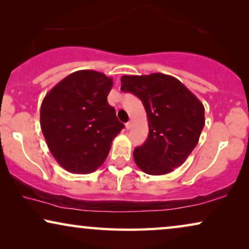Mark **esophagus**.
<instances>
[{
	"instance_id": "esophagus-1",
	"label": "esophagus",
	"mask_w": 249,
	"mask_h": 249,
	"mask_svg": "<svg viewBox=\"0 0 249 249\" xmlns=\"http://www.w3.org/2000/svg\"><path fill=\"white\" fill-rule=\"evenodd\" d=\"M132 125H134V122L129 121L128 124H125V128H127V130H130V129L132 128Z\"/></svg>"
}]
</instances>
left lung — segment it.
Listing matches in <instances>:
<instances>
[{
    "instance_id": "1",
    "label": "left lung",
    "mask_w": 249,
    "mask_h": 249,
    "mask_svg": "<svg viewBox=\"0 0 249 249\" xmlns=\"http://www.w3.org/2000/svg\"><path fill=\"white\" fill-rule=\"evenodd\" d=\"M121 89L136 95L147 114L148 137L134 151L138 168L161 176L182 165L205 124L202 102L181 81L164 73L122 76Z\"/></svg>"
}]
</instances>
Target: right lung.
I'll list each match as a JSON object with an SVG mask.
<instances>
[{"mask_svg":"<svg viewBox=\"0 0 249 249\" xmlns=\"http://www.w3.org/2000/svg\"><path fill=\"white\" fill-rule=\"evenodd\" d=\"M113 79L79 70L57 83L40 107V128L50 152L71 173L94 172L103 164L112 141L124 129L107 103Z\"/></svg>","mask_w":249,"mask_h":249,"instance_id":"right-lung-1","label":"right lung"}]
</instances>
